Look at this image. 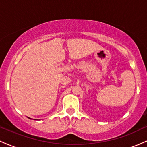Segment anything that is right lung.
<instances>
[{
  "instance_id": "add662e5",
  "label": "right lung",
  "mask_w": 147,
  "mask_h": 147,
  "mask_svg": "<svg viewBox=\"0 0 147 147\" xmlns=\"http://www.w3.org/2000/svg\"><path fill=\"white\" fill-rule=\"evenodd\" d=\"M29 118H30V117H29ZM30 119H31V118H30Z\"/></svg>"
}]
</instances>
